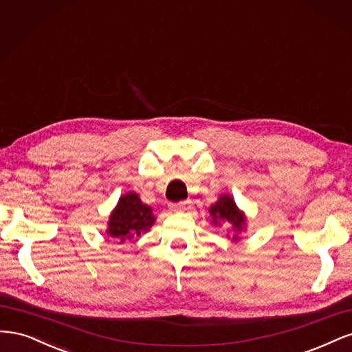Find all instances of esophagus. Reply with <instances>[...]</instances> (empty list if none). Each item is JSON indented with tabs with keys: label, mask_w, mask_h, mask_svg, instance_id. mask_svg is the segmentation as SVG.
I'll use <instances>...</instances> for the list:
<instances>
[{
	"label": "esophagus",
	"mask_w": 352,
	"mask_h": 352,
	"mask_svg": "<svg viewBox=\"0 0 352 352\" xmlns=\"http://www.w3.org/2000/svg\"><path fill=\"white\" fill-rule=\"evenodd\" d=\"M170 208L175 211H185L190 207V199H185V201H179V202H170Z\"/></svg>",
	"instance_id": "esophagus-1"
}]
</instances>
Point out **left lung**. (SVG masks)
<instances>
[{
    "instance_id": "1",
    "label": "left lung",
    "mask_w": 352,
    "mask_h": 352,
    "mask_svg": "<svg viewBox=\"0 0 352 352\" xmlns=\"http://www.w3.org/2000/svg\"><path fill=\"white\" fill-rule=\"evenodd\" d=\"M210 214L212 216V221H214V225H217L219 220H226V221L232 223V225L236 229H241L243 221H245V217L238 210L235 201H233L228 195H221L216 204L211 206Z\"/></svg>"
}]
</instances>
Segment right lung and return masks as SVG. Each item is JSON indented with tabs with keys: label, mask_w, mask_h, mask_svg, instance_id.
<instances>
[{
	"label": "right lung",
	"mask_w": 352,
	"mask_h": 352,
	"mask_svg": "<svg viewBox=\"0 0 352 352\" xmlns=\"http://www.w3.org/2000/svg\"><path fill=\"white\" fill-rule=\"evenodd\" d=\"M154 220L151 207L142 204L140 197L131 192L119 199V204L110 216L107 233L124 242L126 239L140 236L141 232L150 229Z\"/></svg>",
	"instance_id": "1"
}]
</instances>
